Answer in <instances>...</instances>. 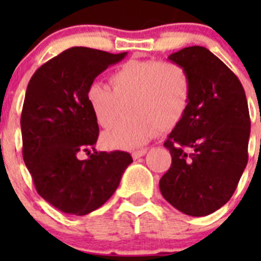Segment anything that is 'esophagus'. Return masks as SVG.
Returning <instances> with one entry per match:
<instances>
[{"instance_id": "1", "label": "esophagus", "mask_w": 261, "mask_h": 261, "mask_svg": "<svg viewBox=\"0 0 261 261\" xmlns=\"http://www.w3.org/2000/svg\"><path fill=\"white\" fill-rule=\"evenodd\" d=\"M146 153H147V149H141V150L133 151L132 156H133V159H138V158H141V156H144Z\"/></svg>"}]
</instances>
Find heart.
<instances>
[{"label": "heart", "instance_id": "b5f03b06", "mask_svg": "<svg viewBox=\"0 0 261 261\" xmlns=\"http://www.w3.org/2000/svg\"><path fill=\"white\" fill-rule=\"evenodd\" d=\"M111 90L102 82L86 90V102L96 124L116 123L120 103L128 102L124 120L102 135V145L130 150L146 144L159 128L168 129L184 116L191 100V80L179 64L162 60H128L110 75Z\"/></svg>", "mask_w": 261, "mask_h": 261}]
</instances>
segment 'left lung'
Wrapping results in <instances>:
<instances>
[{"instance_id": "8db88e82", "label": "left lung", "mask_w": 261, "mask_h": 261, "mask_svg": "<svg viewBox=\"0 0 261 261\" xmlns=\"http://www.w3.org/2000/svg\"><path fill=\"white\" fill-rule=\"evenodd\" d=\"M168 60L190 75L191 100L165 141L172 162L159 190L181 213L208 216L229 201L247 166V99L238 77L206 48H183Z\"/></svg>"}]
</instances>
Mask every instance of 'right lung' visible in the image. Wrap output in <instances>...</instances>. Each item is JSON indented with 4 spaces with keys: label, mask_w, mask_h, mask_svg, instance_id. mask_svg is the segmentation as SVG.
<instances>
[{
    "label": "right lung",
    "mask_w": 261,
    "mask_h": 261,
    "mask_svg": "<svg viewBox=\"0 0 261 261\" xmlns=\"http://www.w3.org/2000/svg\"><path fill=\"white\" fill-rule=\"evenodd\" d=\"M125 56L69 48L29 82L20 116L23 159L39 195L64 213L85 216L100 208L133 162L125 151L95 150L99 126L86 102L89 85ZM81 151L89 158L78 160Z\"/></svg>",
    "instance_id": "right-lung-1"
}]
</instances>
